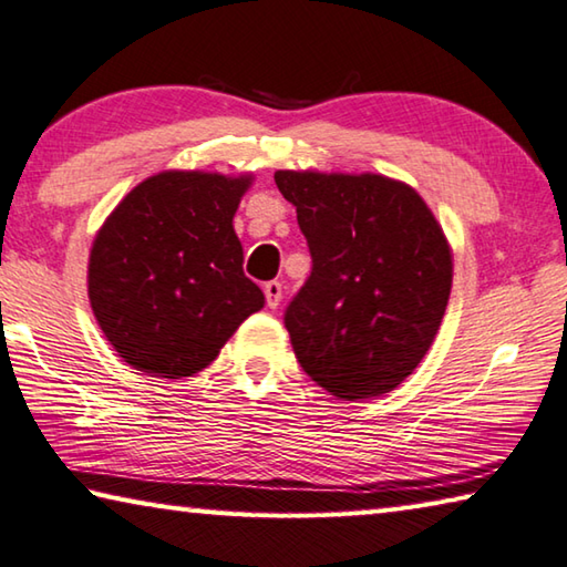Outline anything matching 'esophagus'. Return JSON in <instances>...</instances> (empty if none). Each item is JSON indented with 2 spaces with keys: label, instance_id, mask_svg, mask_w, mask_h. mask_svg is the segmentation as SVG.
<instances>
[{
  "label": "esophagus",
  "instance_id": "obj_1",
  "mask_svg": "<svg viewBox=\"0 0 567 567\" xmlns=\"http://www.w3.org/2000/svg\"><path fill=\"white\" fill-rule=\"evenodd\" d=\"M265 300H267V307H275L280 305V300H282V282H277V280H272V282H265Z\"/></svg>",
  "mask_w": 567,
  "mask_h": 567
}]
</instances>
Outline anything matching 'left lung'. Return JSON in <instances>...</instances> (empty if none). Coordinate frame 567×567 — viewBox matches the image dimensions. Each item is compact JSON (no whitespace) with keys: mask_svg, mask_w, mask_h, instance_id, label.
I'll return each mask as SVG.
<instances>
[{"mask_svg":"<svg viewBox=\"0 0 567 567\" xmlns=\"http://www.w3.org/2000/svg\"><path fill=\"white\" fill-rule=\"evenodd\" d=\"M312 272L285 312L297 362L340 400H368L412 375L453 287L443 227L400 179L375 172L277 169Z\"/></svg>","mask_w":567,"mask_h":567,"instance_id":"1","label":"left lung"}]
</instances>
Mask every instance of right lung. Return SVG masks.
<instances>
[{
    "label": "right lung",
    "mask_w": 567,
    "mask_h": 567,
    "mask_svg": "<svg viewBox=\"0 0 567 567\" xmlns=\"http://www.w3.org/2000/svg\"><path fill=\"white\" fill-rule=\"evenodd\" d=\"M252 175L165 169L124 195L94 235L87 292L120 358L150 378L205 370L265 295L245 277L235 213Z\"/></svg>",
    "instance_id": "1"
}]
</instances>
